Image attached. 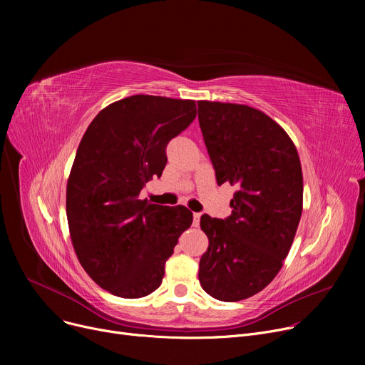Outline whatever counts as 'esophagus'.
I'll return each instance as SVG.
<instances>
[{"instance_id":"1","label":"esophagus","mask_w":365,"mask_h":365,"mask_svg":"<svg viewBox=\"0 0 365 365\" xmlns=\"http://www.w3.org/2000/svg\"><path fill=\"white\" fill-rule=\"evenodd\" d=\"M200 217H201V213H194V226L200 225Z\"/></svg>"}]
</instances>
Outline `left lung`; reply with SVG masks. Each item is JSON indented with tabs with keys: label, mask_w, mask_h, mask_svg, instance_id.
I'll return each instance as SVG.
<instances>
[{
	"label": "left lung",
	"mask_w": 365,
	"mask_h": 365,
	"mask_svg": "<svg viewBox=\"0 0 365 365\" xmlns=\"http://www.w3.org/2000/svg\"><path fill=\"white\" fill-rule=\"evenodd\" d=\"M198 120L217 185L238 187L227 219L201 216L208 248L198 278L212 297L238 302L262 292L290 252L303 210L302 165L289 134L259 109L200 101Z\"/></svg>",
	"instance_id": "8db88e82"
}]
</instances>
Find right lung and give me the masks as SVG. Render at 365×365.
Instances as JSON below:
<instances>
[{
    "label": "right lung",
    "instance_id": "1",
    "mask_svg": "<svg viewBox=\"0 0 365 365\" xmlns=\"http://www.w3.org/2000/svg\"><path fill=\"white\" fill-rule=\"evenodd\" d=\"M195 117V101L136 94L102 109L80 142L66 185L71 241L88 277L113 296L155 292L192 225L186 207L150 204L139 194L161 178L167 143Z\"/></svg>",
    "mask_w": 365,
    "mask_h": 365
}]
</instances>
